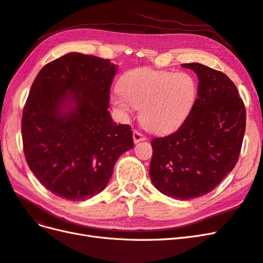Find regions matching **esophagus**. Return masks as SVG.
Wrapping results in <instances>:
<instances>
[{
    "instance_id": "34e87169",
    "label": "esophagus",
    "mask_w": 263,
    "mask_h": 263,
    "mask_svg": "<svg viewBox=\"0 0 263 263\" xmlns=\"http://www.w3.org/2000/svg\"><path fill=\"white\" fill-rule=\"evenodd\" d=\"M133 139H134L135 144H137V142H139V141L146 140V136H145V135H142L141 133H139L138 130H134V133H133Z\"/></svg>"
}]
</instances>
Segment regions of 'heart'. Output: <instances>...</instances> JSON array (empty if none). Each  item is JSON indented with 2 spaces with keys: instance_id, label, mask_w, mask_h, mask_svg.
<instances>
[{
  "instance_id": "obj_1",
  "label": "heart",
  "mask_w": 263,
  "mask_h": 263,
  "mask_svg": "<svg viewBox=\"0 0 263 263\" xmlns=\"http://www.w3.org/2000/svg\"><path fill=\"white\" fill-rule=\"evenodd\" d=\"M197 83L187 72L140 68L127 72L113 104L122 114L139 108L140 122L154 133H166L179 127L192 112Z\"/></svg>"
}]
</instances>
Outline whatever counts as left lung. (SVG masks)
<instances>
[{
  "label": "left lung",
  "mask_w": 263,
  "mask_h": 263,
  "mask_svg": "<svg viewBox=\"0 0 263 263\" xmlns=\"http://www.w3.org/2000/svg\"><path fill=\"white\" fill-rule=\"evenodd\" d=\"M198 78L197 99L179 129L151 140L154 185L177 200L206 195L234 169L246 130V108L234 82L201 63H183Z\"/></svg>",
  "instance_id": "left-lung-1"
}]
</instances>
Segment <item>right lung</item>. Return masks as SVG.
Masks as SVG:
<instances>
[{
	"instance_id": "1",
	"label": "right lung",
	"mask_w": 263,
	"mask_h": 263,
	"mask_svg": "<svg viewBox=\"0 0 263 263\" xmlns=\"http://www.w3.org/2000/svg\"><path fill=\"white\" fill-rule=\"evenodd\" d=\"M108 59L70 52L39 71L23 109V148L29 169L54 195L84 201L101 193L114 165L134 147L129 125L113 122Z\"/></svg>"
}]
</instances>
